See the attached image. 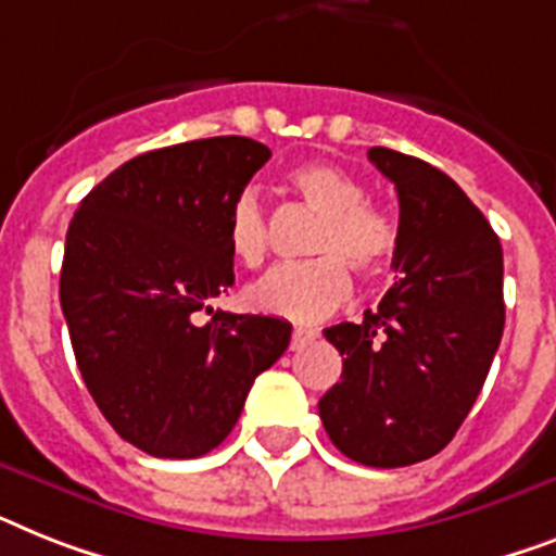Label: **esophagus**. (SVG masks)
I'll use <instances>...</instances> for the list:
<instances>
[{"instance_id": "1", "label": "esophagus", "mask_w": 556, "mask_h": 556, "mask_svg": "<svg viewBox=\"0 0 556 556\" xmlns=\"http://www.w3.org/2000/svg\"><path fill=\"white\" fill-rule=\"evenodd\" d=\"M315 338H318V329L295 327V332H292V341H289V350H304L306 343L315 341Z\"/></svg>"}]
</instances>
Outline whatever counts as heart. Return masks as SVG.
I'll return each mask as SVG.
<instances>
[{"label": "heart", "mask_w": 556, "mask_h": 556, "mask_svg": "<svg viewBox=\"0 0 556 556\" xmlns=\"http://www.w3.org/2000/svg\"><path fill=\"white\" fill-rule=\"evenodd\" d=\"M287 185L320 215L306 247L318 258L269 269L247 289V304L264 315L309 324L346 301L352 289L346 267L361 278L387 273L397 252V224L366 201L364 185L355 176L329 162L298 164L287 173ZM224 236L232 258L244 267H258L267 258V210L252 187L229 201Z\"/></svg>", "instance_id": "1"}]
</instances>
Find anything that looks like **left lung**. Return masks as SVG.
<instances>
[{
	"mask_svg": "<svg viewBox=\"0 0 556 556\" xmlns=\"http://www.w3.org/2000/svg\"><path fill=\"white\" fill-rule=\"evenodd\" d=\"M369 162L401 201V278L364 320L324 329L343 371L318 415L350 460L397 469L446 448L483 389L506 324L503 250L446 173L389 147Z\"/></svg>",
	"mask_w": 556,
	"mask_h": 556,
	"instance_id": "obj_1",
	"label": "left lung"
}]
</instances>
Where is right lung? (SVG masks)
I'll return each mask as SVG.
<instances>
[{
	"mask_svg": "<svg viewBox=\"0 0 556 556\" xmlns=\"http://www.w3.org/2000/svg\"><path fill=\"white\" fill-rule=\"evenodd\" d=\"M244 136L136 155L81 199L64 241L73 355L108 424L153 457H201L238 424L292 327L206 306L232 287L229 201L269 162ZM214 318L199 325L194 315Z\"/></svg>",
	"mask_w": 556,
	"mask_h": 556,
	"instance_id": "obj_1",
	"label": "right lung"
}]
</instances>
